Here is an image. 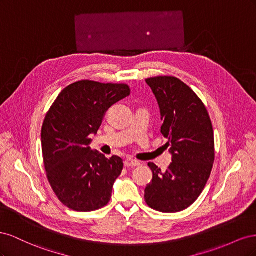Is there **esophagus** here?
Wrapping results in <instances>:
<instances>
[{
  "label": "esophagus",
  "mask_w": 256,
  "mask_h": 256,
  "mask_svg": "<svg viewBox=\"0 0 256 256\" xmlns=\"http://www.w3.org/2000/svg\"><path fill=\"white\" fill-rule=\"evenodd\" d=\"M124 164H125V166H127V168H136V166H141V164L138 160L130 159V158L126 159L125 162H124Z\"/></svg>",
  "instance_id": "34e87169"
}]
</instances>
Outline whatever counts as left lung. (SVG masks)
<instances>
[{"label":"left lung","instance_id":"obj_1","mask_svg":"<svg viewBox=\"0 0 256 256\" xmlns=\"http://www.w3.org/2000/svg\"><path fill=\"white\" fill-rule=\"evenodd\" d=\"M160 109L161 134L172 154L166 172L152 162V180L145 188L147 205L161 212H178L196 202L210 176L214 160L210 118L194 92L175 76L146 79Z\"/></svg>","mask_w":256,"mask_h":256}]
</instances>
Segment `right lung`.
Masks as SVG:
<instances>
[{"instance_id": "right-lung-1", "label": "right lung", "mask_w": 256, "mask_h": 256, "mask_svg": "<svg viewBox=\"0 0 256 256\" xmlns=\"http://www.w3.org/2000/svg\"><path fill=\"white\" fill-rule=\"evenodd\" d=\"M129 95L126 84L78 81L60 92L46 115L44 168L54 193L72 210L94 212L109 203L122 160L92 150L90 136L97 134L109 108Z\"/></svg>"}]
</instances>
